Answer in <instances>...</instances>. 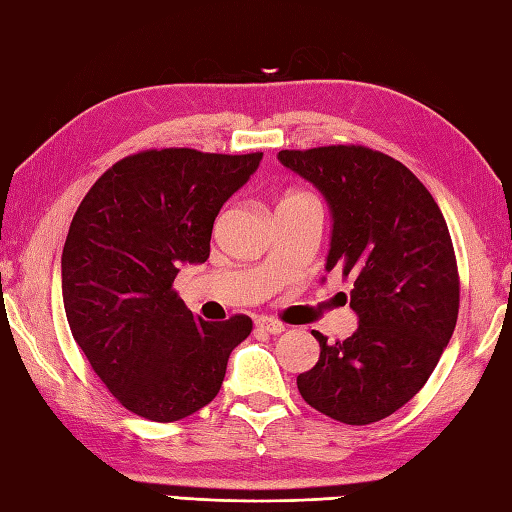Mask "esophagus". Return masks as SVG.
Segmentation results:
<instances>
[{
    "label": "esophagus",
    "instance_id": "1",
    "mask_svg": "<svg viewBox=\"0 0 512 512\" xmlns=\"http://www.w3.org/2000/svg\"><path fill=\"white\" fill-rule=\"evenodd\" d=\"M256 327L260 332H267V334H281L285 332V325L281 321H276V318H269V316H258L256 318Z\"/></svg>",
    "mask_w": 512,
    "mask_h": 512
}]
</instances>
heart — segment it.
<instances>
[{
	"label": "heart",
	"instance_id": "heart-1",
	"mask_svg": "<svg viewBox=\"0 0 512 512\" xmlns=\"http://www.w3.org/2000/svg\"><path fill=\"white\" fill-rule=\"evenodd\" d=\"M285 200H312L310 196H303V194H292V196H287Z\"/></svg>",
	"mask_w": 512,
	"mask_h": 512
}]
</instances>
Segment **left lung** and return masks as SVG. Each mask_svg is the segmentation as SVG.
Segmentation results:
<instances>
[{
  "label": "left lung",
  "mask_w": 512,
  "mask_h": 512,
  "mask_svg": "<svg viewBox=\"0 0 512 512\" xmlns=\"http://www.w3.org/2000/svg\"><path fill=\"white\" fill-rule=\"evenodd\" d=\"M283 167L321 191L332 214L325 269L352 281L359 327L327 343L298 374L301 397L350 426L397 412L437 368L459 314V274L450 231L414 173L381 151L334 144L278 151Z\"/></svg>",
  "instance_id": "left-lung-1"
}]
</instances>
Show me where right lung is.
Wrapping results in <instances>:
<instances>
[{
  "mask_svg": "<svg viewBox=\"0 0 512 512\" xmlns=\"http://www.w3.org/2000/svg\"><path fill=\"white\" fill-rule=\"evenodd\" d=\"M263 153L151 149L104 171L77 207L62 252V298L75 343L124 408L169 423L205 408L252 318L202 321L173 292L209 258L220 207Z\"/></svg>",
  "mask_w": 512,
  "mask_h": 512,
  "instance_id": "1",
  "label": "right lung"
}]
</instances>
